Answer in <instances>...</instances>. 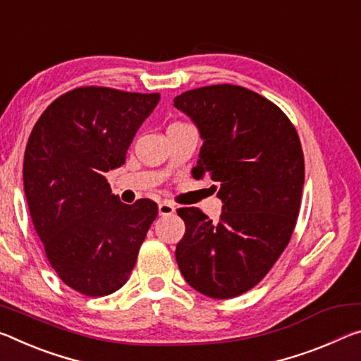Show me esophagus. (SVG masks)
<instances>
[{
    "label": "esophagus",
    "mask_w": 361,
    "mask_h": 361,
    "mask_svg": "<svg viewBox=\"0 0 361 361\" xmlns=\"http://www.w3.org/2000/svg\"><path fill=\"white\" fill-rule=\"evenodd\" d=\"M171 214H175V205L171 204V202H169V201H164V202H160L159 204V215H171Z\"/></svg>",
    "instance_id": "1"
}]
</instances>
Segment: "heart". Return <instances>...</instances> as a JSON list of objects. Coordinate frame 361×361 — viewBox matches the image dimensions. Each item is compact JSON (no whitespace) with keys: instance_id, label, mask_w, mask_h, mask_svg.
<instances>
[{"instance_id":"obj_1","label":"heart","mask_w":361,"mask_h":361,"mask_svg":"<svg viewBox=\"0 0 361 361\" xmlns=\"http://www.w3.org/2000/svg\"><path fill=\"white\" fill-rule=\"evenodd\" d=\"M173 125H178V123H173Z\"/></svg>"}]
</instances>
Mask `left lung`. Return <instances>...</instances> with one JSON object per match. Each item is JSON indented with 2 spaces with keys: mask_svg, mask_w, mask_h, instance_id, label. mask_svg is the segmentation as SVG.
I'll list each match as a JSON object with an SVG mask.
<instances>
[{
  "mask_svg": "<svg viewBox=\"0 0 361 361\" xmlns=\"http://www.w3.org/2000/svg\"><path fill=\"white\" fill-rule=\"evenodd\" d=\"M173 102L204 140L192 176H209L223 202L219 223L197 207L176 210L186 225L176 262L191 288L233 299L265 278L293 236L305 176L299 135L276 104L238 85Z\"/></svg>",
  "mask_w": 361,
  "mask_h": 361,
  "instance_id": "left-lung-1",
  "label": "left lung"
}]
</instances>
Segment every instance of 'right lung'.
Listing matches in <instances>:
<instances>
[{"instance_id":"1","label":"right lung","mask_w":361,"mask_h":361,"mask_svg":"<svg viewBox=\"0 0 361 361\" xmlns=\"http://www.w3.org/2000/svg\"><path fill=\"white\" fill-rule=\"evenodd\" d=\"M159 93L82 87L59 96L33 127L24 157V191L51 267L90 297L128 281L157 204H123L106 171L122 167Z\"/></svg>"}]
</instances>
